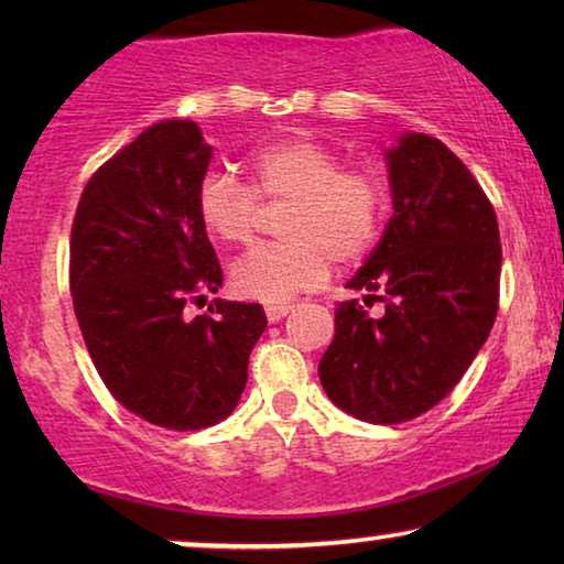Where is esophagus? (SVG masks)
<instances>
[{
    "instance_id": "obj_1",
    "label": "esophagus",
    "mask_w": 564,
    "mask_h": 564,
    "mask_svg": "<svg viewBox=\"0 0 564 564\" xmlns=\"http://www.w3.org/2000/svg\"><path fill=\"white\" fill-rule=\"evenodd\" d=\"M290 311H292V305H267V307H264L269 323H276V321L288 318Z\"/></svg>"
}]
</instances>
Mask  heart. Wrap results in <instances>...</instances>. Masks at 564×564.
I'll return each instance as SVG.
<instances>
[{
  "instance_id": "1",
  "label": "heart",
  "mask_w": 564,
  "mask_h": 564,
  "mask_svg": "<svg viewBox=\"0 0 564 564\" xmlns=\"http://www.w3.org/2000/svg\"><path fill=\"white\" fill-rule=\"evenodd\" d=\"M249 184L230 174H207L197 187V218L223 246H246L257 236L261 205L284 207V241L257 246L230 269L236 295L284 305L318 290L338 267L365 257L377 241L384 213L382 184L361 169H344L336 151L307 138L269 143L246 159Z\"/></svg>"
}]
</instances>
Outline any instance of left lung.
<instances>
[{
    "label": "left lung",
    "instance_id": "1",
    "mask_svg": "<svg viewBox=\"0 0 564 564\" xmlns=\"http://www.w3.org/2000/svg\"><path fill=\"white\" fill-rule=\"evenodd\" d=\"M392 218L336 307L318 375L326 395L369 423H403L454 390L498 313L500 234L488 195L436 138L400 135L388 153ZM383 303L380 314L367 306Z\"/></svg>",
    "mask_w": 564,
    "mask_h": 564
}]
</instances>
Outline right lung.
<instances>
[{
	"mask_svg": "<svg viewBox=\"0 0 564 564\" xmlns=\"http://www.w3.org/2000/svg\"><path fill=\"white\" fill-rule=\"evenodd\" d=\"M210 156L197 122H156L91 174L72 226L68 284L89 357L120 405L172 431L230 415L267 328L257 303L215 297L187 315L223 284L197 218Z\"/></svg>",
	"mask_w": 564,
	"mask_h": 564,
	"instance_id": "obj_1",
	"label": "right lung"
}]
</instances>
